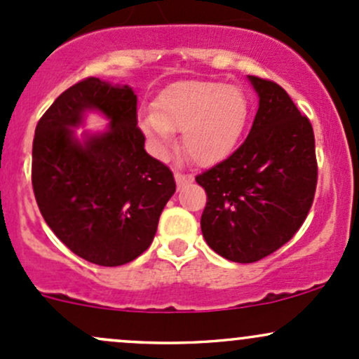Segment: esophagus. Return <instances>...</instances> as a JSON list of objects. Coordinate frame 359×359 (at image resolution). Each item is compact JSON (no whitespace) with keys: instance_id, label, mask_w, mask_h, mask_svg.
Segmentation results:
<instances>
[{"instance_id":"34e87169","label":"esophagus","mask_w":359,"mask_h":359,"mask_svg":"<svg viewBox=\"0 0 359 359\" xmlns=\"http://www.w3.org/2000/svg\"><path fill=\"white\" fill-rule=\"evenodd\" d=\"M173 175H175V182H177V187H179V189L194 180L191 175H186V173H182V172H179V170H175V173H173Z\"/></svg>"}]
</instances>
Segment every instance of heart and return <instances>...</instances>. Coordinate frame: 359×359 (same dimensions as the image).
<instances>
[{"mask_svg":"<svg viewBox=\"0 0 359 359\" xmlns=\"http://www.w3.org/2000/svg\"><path fill=\"white\" fill-rule=\"evenodd\" d=\"M249 100L237 86L219 81H177L156 97L141 129L163 155L182 131L184 149L198 165H215L237 147L249 119Z\"/></svg>","mask_w":359,"mask_h":359,"instance_id":"heart-1","label":"heart"}]
</instances>
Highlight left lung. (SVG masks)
<instances>
[{
  "label": "left lung",
  "mask_w": 359,
  "mask_h": 359,
  "mask_svg": "<svg viewBox=\"0 0 359 359\" xmlns=\"http://www.w3.org/2000/svg\"><path fill=\"white\" fill-rule=\"evenodd\" d=\"M259 109L249 136L196 182L206 191L203 237L228 261L267 257L300 230L317 189L315 137L283 86L249 76Z\"/></svg>",
  "instance_id": "8db88e82"
}]
</instances>
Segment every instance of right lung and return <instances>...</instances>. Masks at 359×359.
Listing matches in <instances>:
<instances>
[{
	"label": "right lung",
	"instance_id": "obj_1",
	"mask_svg": "<svg viewBox=\"0 0 359 359\" xmlns=\"http://www.w3.org/2000/svg\"><path fill=\"white\" fill-rule=\"evenodd\" d=\"M90 108L109 117V129L80 144L72 128ZM136 109L128 85L90 76L62 92L35 128L32 187L41 215L71 252L97 266L140 257L175 192L170 168L144 151Z\"/></svg>",
	"mask_w": 359,
	"mask_h": 359
}]
</instances>
